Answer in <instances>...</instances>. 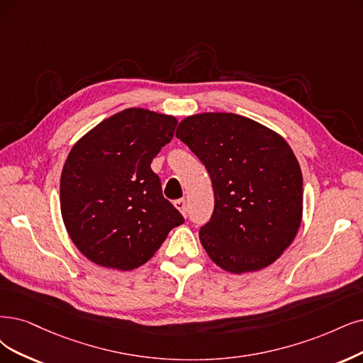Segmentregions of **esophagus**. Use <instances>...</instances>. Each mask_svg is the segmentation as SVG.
<instances>
[{"label": "esophagus", "mask_w": 363, "mask_h": 363, "mask_svg": "<svg viewBox=\"0 0 363 363\" xmlns=\"http://www.w3.org/2000/svg\"><path fill=\"white\" fill-rule=\"evenodd\" d=\"M174 208L177 209H179L184 216L186 213V202H185V199H178V200H174Z\"/></svg>", "instance_id": "esophagus-1"}]
</instances>
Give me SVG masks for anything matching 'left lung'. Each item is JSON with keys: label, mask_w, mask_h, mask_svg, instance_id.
<instances>
[{"label": "left lung", "mask_w": 363, "mask_h": 363, "mask_svg": "<svg viewBox=\"0 0 363 363\" xmlns=\"http://www.w3.org/2000/svg\"><path fill=\"white\" fill-rule=\"evenodd\" d=\"M177 138L205 164L216 205L199 238L211 260L232 274L274 263L302 220V172L275 131L236 113L181 121Z\"/></svg>", "instance_id": "1"}]
</instances>
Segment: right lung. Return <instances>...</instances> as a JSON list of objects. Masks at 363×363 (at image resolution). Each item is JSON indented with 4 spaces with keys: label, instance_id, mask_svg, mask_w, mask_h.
<instances>
[{
    "label": "right lung",
    "instance_id": "add662e5",
    "mask_svg": "<svg viewBox=\"0 0 363 363\" xmlns=\"http://www.w3.org/2000/svg\"><path fill=\"white\" fill-rule=\"evenodd\" d=\"M177 124L174 116L131 107L72 147L61 173V213L73 244L91 262L131 271L184 223L151 169Z\"/></svg>",
    "mask_w": 363,
    "mask_h": 363
}]
</instances>
